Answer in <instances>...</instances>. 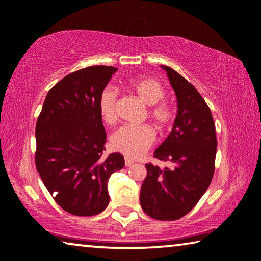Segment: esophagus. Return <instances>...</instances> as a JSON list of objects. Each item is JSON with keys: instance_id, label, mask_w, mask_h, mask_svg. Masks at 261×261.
I'll return each instance as SVG.
<instances>
[{"instance_id": "34e87169", "label": "esophagus", "mask_w": 261, "mask_h": 261, "mask_svg": "<svg viewBox=\"0 0 261 261\" xmlns=\"http://www.w3.org/2000/svg\"><path fill=\"white\" fill-rule=\"evenodd\" d=\"M133 164H134L133 160H130V159H128V158L124 159V165H126L127 167L128 166H132V165H133Z\"/></svg>"}]
</instances>
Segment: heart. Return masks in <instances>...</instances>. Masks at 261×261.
Wrapping results in <instances>:
<instances>
[{"mask_svg":"<svg viewBox=\"0 0 261 261\" xmlns=\"http://www.w3.org/2000/svg\"><path fill=\"white\" fill-rule=\"evenodd\" d=\"M127 88L139 101L148 107L147 116L160 130L170 126L173 117V109L165 101V88L158 80L152 77L133 78L127 83ZM117 92L113 88H106L98 99V109L102 120L113 124L116 121ZM155 141V132L149 126H123L114 132L110 137L113 149L122 154L138 158L147 151Z\"/></svg>","mask_w":261,"mask_h":261,"instance_id":"obj_1","label":"heart"}]
</instances>
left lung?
Listing matches in <instances>:
<instances>
[{
    "label": "left lung",
    "instance_id": "left-lung-1",
    "mask_svg": "<svg viewBox=\"0 0 261 261\" xmlns=\"http://www.w3.org/2000/svg\"><path fill=\"white\" fill-rule=\"evenodd\" d=\"M162 67L176 94L178 110L172 130L154 156L172 166L162 170L146 164L140 204L153 219L174 221L187 215L210 185L217 140L212 112L199 92L173 69Z\"/></svg>",
    "mask_w": 261,
    "mask_h": 261
}]
</instances>
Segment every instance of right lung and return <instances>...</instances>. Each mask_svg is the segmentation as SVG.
Listing matches in <instances>:
<instances>
[{
    "mask_svg": "<svg viewBox=\"0 0 261 261\" xmlns=\"http://www.w3.org/2000/svg\"><path fill=\"white\" fill-rule=\"evenodd\" d=\"M113 66H89L64 77L46 96L35 127V165L55 201L76 216H94L109 203L108 179L124 166L120 153L103 156L106 130L98 99Z\"/></svg>",
    "mask_w": 261,
    "mask_h": 261,
    "instance_id": "add662e5",
    "label": "right lung"
}]
</instances>
